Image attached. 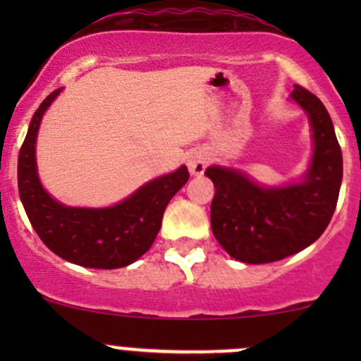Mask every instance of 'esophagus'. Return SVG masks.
I'll return each instance as SVG.
<instances>
[{
	"mask_svg": "<svg viewBox=\"0 0 361 361\" xmlns=\"http://www.w3.org/2000/svg\"><path fill=\"white\" fill-rule=\"evenodd\" d=\"M207 164H209V155H207L206 152L197 150L190 155V159H188V169H190V173L194 174V176H201L204 171H206Z\"/></svg>",
	"mask_w": 361,
	"mask_h": 361,
	"instance_id": "1",
	"label": "esophagus"
}]
</instances>
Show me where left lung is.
I'll return each instance as SVG.
<instances>
[{"instance_id":"1","label":"left lung","mask_w":361,"mask_h":361,"mask_svg":"<svg viewBox=\"0 0 361 361\" xmlns=\"http://www.w3.org/2000/svg\"><path fill=\"white\" fill-rule=\"evenodd\" d=\"M312 126L314 155L305 180L283 188H262L243 173L207 167L214 183L211 228L221 248L246 264H269L298 253L329 227L342 181V152L322 101L300 85L292 92Z\"/></svg>"}]
</instances>
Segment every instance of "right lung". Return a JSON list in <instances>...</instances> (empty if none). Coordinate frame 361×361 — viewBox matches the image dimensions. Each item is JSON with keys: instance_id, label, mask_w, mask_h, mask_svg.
Segmentation results:
<instances>
[{"instance_id": "add662e5", "label": "right lung", "mask_w": 361, "mask_h": 361, "mask_svg": "<svg viewBox=\"0 0 361 361\" xmlns=\"http://www.w3.org/2000/svg\"><path fill=\"white\" fill-rule=\"evenodd\" d=\"M59 92L54 90L35 111L19 152L17 180L25 214L47 248L64 260L92 269L126 267L154 245L164 209L188 181V169L181 166L104 209L68 207L54 201L38 180L35 143L43 113Z\"/></svg>"}]
</instances>
